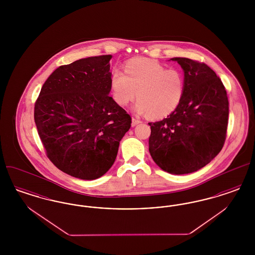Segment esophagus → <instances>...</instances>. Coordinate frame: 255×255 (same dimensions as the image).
<instances>
[{
	"label": "esophagus",
	"mask_w": 255,
	"mask_h": 255,
	"mask_svg": "<svg viewBox=\"0 0 255 255\" xmlns=\"http://www.w3.org/2000/svg\"><path fill=\"white\" fill-rule=\"evenodd\" d=\"M140 121L138 120V119H135V118H132V126H135V125H137V124H139L140 123Z\"/></svg>",
	"instance_id": "34e87169"
}]
</instances>
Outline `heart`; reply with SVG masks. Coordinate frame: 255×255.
<instances>
[{
  "mask_svg": "<svg viewBox=\"0 0 255 255\" xmlns=\"http://www.w3.org/2000/svg\"><path fill=\"white\" fill-rule=\"evenodd\" d=\"M111 89L119 105L127 106L136 97V113L162 119L179 107L184 93V77L181 71L166 70L158 61L134 58L126 64L124 73L120 70L112 73Z\"/></svg>",
  "mask_w": 255,
  "mask_h": 255,
  "instance_id": "b5f03b06",
  "label": "heart"
}]
</instances>
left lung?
I'll list each match as a JSON object with an SVG mask.
<instances>
[{
	"label": "left lung",
	"mask_w": 255,
	"mask_h": 255,
	"mask_svg": "<svg viewBox=\"0 0 255 255\" xmlns=\"http://www.w3.org/2000/svg\"><path fill=\"white\" fill-rule=\"evenodd\" d=\"M184 73L179 107L166 119L149 122V152L159 168L182 175L203 168L222 150L229 122L227 91L205 63L175 57Z\"/></svg>",
	"instance_id": "left-lung-1"
}]
</instances>
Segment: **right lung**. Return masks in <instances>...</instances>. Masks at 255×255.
<instances>
[{"label": "right lung", "instance_id": "1", "mask_svg": "<svg viewBox=\"0 0 255 255\" xmlns=\"http://www.w3.org/2000/svg\"><path fill=\"white\" fill-rule=\"evenodd\" d=\"M111 58L100 55L60 66L44 83L34 106L48 158L81 180H96L112 167L131 127V117L109 97Z\"/></svg>", "mask_w": 255, "mask_h": 255}]
</instances>
